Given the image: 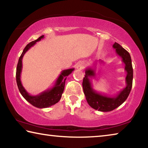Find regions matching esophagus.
<instances>
[{
    "label": "esophagus",
    "instance_id": "34e87169",
    "mask_svg": "<svg viewBox=\"0 0 148 148\" xmlns=\"http://www.w3.org/2000/svg\"><path fill=\"white\" fill-rule=\"evenodd\" d=\"M76 68L78 70H82L84 68V63L83 62H79L77 64V66H76Z\"/></svg>",
    "mask_w": 148,
    "mask_h": 148
}]
</instances>
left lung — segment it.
I'll list each match as a JSON object with an SVG mask.
<instances>
[{
  "label": "left lung",
  "mask_w": 148,
  "mask_h": 148,
  "mask_svg": "<svg viewBox=\"0 0 148 148\" xmlns=\"http://www.w3.org/2000/svg\"><path fill=\"white\" fill-rule=\"evenodd\" d=\"M113 47L116 49L117 54L122 59V61L125 65V71L127 72V76L125 77L126 87L114 97H108L106 95L97 92L92 89L91 80L90 79L95 77L96 75L95 70L91 67L86 69L85 72L86 75L82 83L84 92L87 103L93 109L101 112L112 111L121 105L129 95L132 86L133 69L131 56L127 50L116 42L114 44Z\"/></svg>",
  "instance_id": "8db88e82"
}]
</instances>
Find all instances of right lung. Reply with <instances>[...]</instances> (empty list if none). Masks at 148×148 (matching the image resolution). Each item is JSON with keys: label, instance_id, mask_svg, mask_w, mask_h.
<instances>
[{"label": "right lung", "instance_id": "1", "mask_svg": "<svg viewBox=\"0 0 148 148\" xmlns=\"http://www.w3.org/2000/svg\"><path fill=\"white\" fill-rule=\"evenodd\" d=\"M44 36L42 35L40 37L31 42H30L25 47L23 52L20 56L18 63L17 65L16 69V82L17 85L18 87L19 91L24 99L28 101L30 104L38 108H48L49 106H53V105L57 103L61 98L62 94L63 92L65 81L66 79V77L69 74L72 73L74 69H69L66 70H64L61 72V74L59 75L58 78L57 79L54 86L51 88L46 90L41 93L38 95H31L27 92L25 89L24 88L23 85L21 82V73L22 71V59L24 56L25 53L31 48L32 46L36 43V42L41 40V39L44 38Z\"/></svg>", "mask_w": 148, "mask_h": 148}]
</instances>
